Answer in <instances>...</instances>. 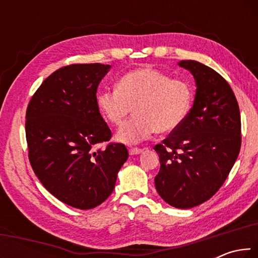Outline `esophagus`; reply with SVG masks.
I'll return each mask as SVG.
<instances>
[{
	"label": "esophagus",
	"instance_id": "esophagus-1",
	"mask_svg": "<svg viewBox=\"0 0 258 258\" xmlns=\"http://www.w3.org/2000/svg\"><path fill=\"white\" fill-rule=\"evenodd\" d=\"M142 151L143 150L140 149V148H132V149H130V155H132V156L139 155V154H141Z\"/></svg>",
	"mask_w": 258,
	"mask_h": 258
}]
</instances>
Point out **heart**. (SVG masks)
<instances>
[{"label":"heart","mask_w":258,"mask_h":258,"mask_svg":"<svg viewBox=\"0 0 258 258\" xmlns=\"http://www.w3.org/2000/svg\"><path fill=\"white\" fill-rule=\"evenodd\" d=\"M194 94L189 83L158 69L139 68L124 74L117 87H106L97 103L108 121L119 125L131 111L134 116L117 131L116 140L125 145L150 138L155 132L171 133L180 127L190 111Z\"/></svg>","instance_id":"b5f03b06"}]
</instances>
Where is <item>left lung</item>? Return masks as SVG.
<instances>
[{
    "label": "left lung",
    "mask_w": 258,
    "mask_h": 258,
    "mask_svg": "<svg viewBox=\"0 0 258 258\" xmlns=\"http://www.w3.org/2000/svg\"><path fill=\"white\" fill-rule=\"evenodd\" d=\"M177 64L192 74L197 89L184 121L155 146L160 159L155 185L168 205L186 209L211 199L226 180L241 146V119L220 74L195 60Z\"/></svg>",
    "instance_id": "8db88e82"
}]
</instances>
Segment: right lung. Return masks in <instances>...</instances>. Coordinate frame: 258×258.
Masks as SVG:
<instances>
[{
  "mask_svg": "<svg viewBox=\"0 0 258 258\" xmlns=\"http://www.w3.org/2000/svg\"><path fill=\"white\" fill-rule=\"evenodd\" d=\"M110 64L78 63L60 68L42 83L26 112L29 161L38 180L60 202L78 209L102 204L115 189L128 158L99 111L97 90Z\"/></svg>",
  "mask_w": 258,
  "mask_h": 258,
  "instance_id": "obj_1",
  "label": "right lung"
}]
</instances>
